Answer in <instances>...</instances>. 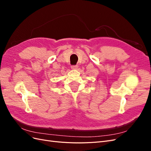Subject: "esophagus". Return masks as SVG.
<instances>
[{"mask_svg":"<svg viewBox=\"0 0 151 151\" xmlns=\"http://www.w3.org/2000/svg\"><path fill=\"white\" fill-rule=\"evenodd\" d=\"M77 68H78V66H77V65H72L71 66V68H72V69H73V70H76V69H77Z\"/></svg>","mask_w":151,"mask_h":151,"instance_id":"obj_1","label":"esophagus"}]
</instances>
